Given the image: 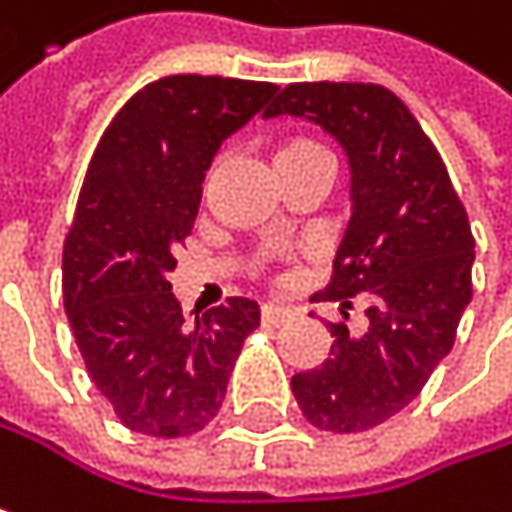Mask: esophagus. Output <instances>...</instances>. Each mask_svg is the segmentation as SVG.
Here are the masks:
<instances>
[{
    "instance_id": "esophagus-1",
    "label": "esophagus",
    "mask_w": 512,
    "mask_h": 512,
    "mask_svg": "<svg viewBox=\"0 0 512 512\" xmlns=\"http://www.w3.org/2000/svg\"><path fill=\"white\" fill-rule=\"evenodd\" d=\"M293 317H296V311H293L290 305L266 302V305L260 308V320H263L266 326H281V323H287V320H293Z\"/></svg>"
}]
</instances>
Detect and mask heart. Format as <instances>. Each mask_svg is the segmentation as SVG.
I'll use <instances>...</instances> for the list:
<instances>
[{
    "label": "heart",
    "mask_w": 512,
    "mask_h": 512,
    "mask_svg": "<svg viewBox=\"0 0 512 512\" xmlns=\"http://www.w3.org/2000/svg\"><path fill=\"white\" fill-rule=\"evenodd\" d=\"M311 156H326L323 148L311 139H287L278 145L275 151V165H287V162H299V159H311Z\"/></svg>",
    "instance_id": "1"
}]
</instances>
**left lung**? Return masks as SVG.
Wrapping results in <instances>:
<instances>
[{
    "mask_svg": "<svg viewBox=\"0 0 512 512\" xmlns=\"http://www.w3.org/2000/svg\"><path fill=\"white\" fill-rule=\"evenodd\" d=\"M278 115L323 127L350 162L353 216L317 299L350 308L364 296L367 329L329 323V358L290 388L314 427L361 433L406 409L451 353L471 302V225L439 151L388 88L296 82L263 112Z\"/></svg>",
    "mask_w": 512,
    "mask_h": 512,
    "instance_id": "1",
    "label": "left lung"
}]
</instances>
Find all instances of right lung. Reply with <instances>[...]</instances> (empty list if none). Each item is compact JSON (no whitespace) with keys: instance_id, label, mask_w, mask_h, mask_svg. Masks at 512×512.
Instances as JSON below:
<instances>
[{"instance_id":"right-lung-1","label":"right lung","mask_w":512,"mask_h":512,"mask_svg":"<svg viewBox=\"0 0 512 512\" xmlns=\"http://www.w3.org/2000/svg\"><path fill=\"white\" fill-rule=\"evenodd\" d=\"M275 91L272 82L162 76L124 103L91 156L64 240V311L88 376L133 433L204 430L260 326L257 302L243 296L186 326L168 272L213 156Z\"/></svg>"}]
</instances>
